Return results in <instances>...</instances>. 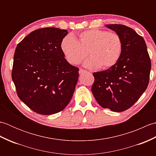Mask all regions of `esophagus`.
<instances>
[{"instance_id":"34e87169","label":"esophagus","mask_w":156,"mask_h":156,"mask_svg":"<svg viewBox=\"0 0 156 156\" xmlns=\"http://www.w3.org/2000/svg\"><path fill=\"white\" fill-rule=\"evenodd\" d=\"M87 72V70H85V69H79V74H83V73Z\"/></svg>"}]
</instances>
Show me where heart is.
<instances>
[{"instance_id":"obj_1","label":"heart","mask_w":156,"mask_h":156,"mask_svg":"<svg viewBox=\"0 0 156 156\" xmlns=\"http://www.w3.org/2000/svg\"><path fill=\"white\" fill-rule=\"evenodd\" d=\"M61 49L71 64H78L87 57L86 67L108 69L114 66L122 52V39L114 33L100 29H90L80 33L77 37L68 35L62 39Z\"/></svg>"}]
</instances>
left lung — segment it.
I'll list each match as a JSON object with an SVG mask.
<instances>
[{
    "mask_svg": "<svg viewBox=\"0 0 156 156\" xmlns=\"http://www.w3.org/2000/svg\"><path fill=\"white\" fill-rule=\"evenodd\" d=\"M120 36L122 42L121 58L114 66L93 73L92 92L102 107L122 112L137 102L148 86L151 61L141 36L123 25H106Z\"/></svg>",
    "mask_w": 156,
    "mask_h": 156,
    "instance_id": "left-lung-1",
    "label": "left lung"
}]
</instances>
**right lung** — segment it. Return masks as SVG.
I'll return each mask as SVG.
<instances>
[{"mask_svg":"<svg viewBox=\"0 0 156 156\" xmlns=\"http://www.w3.org/2000/svg\"><path fill=\"white\" fill-rule=\"evenodd\" d=\"M68 33L55 27L39 29L16 48L12 81L19 98L37 113L62 111L74 94L79 69L69 64L61 49Z\"/></svg>","mask_w":156,"mask_h":156,"instance_id":"right-lung-1","label":"right lung"}]
</instances>
